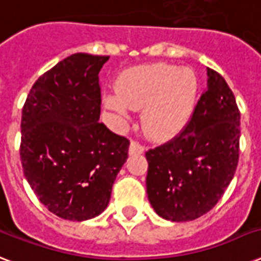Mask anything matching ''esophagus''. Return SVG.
<instances>
[{
    "mask_svg": "<svg viewBox=\"0 0 261 261\" xmlns=\"http://www.w3.org/2000/svg\"><path fill=\"white\" fill-rule=\"evenodd\" d=\"M143 151H145V147L141 143L137 142V141H131L130 147H128V153L130 154H142Z\"/></svg>",
    "mask_w": 261,
    "mask_h": 261,
    "instance_id": "obj_1",
    "label": "esophagus"
}]
</instances>
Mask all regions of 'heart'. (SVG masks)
Masks as SVG:
<instances>
[{"mask_svg":"<svg viewBox=\"0 0 261 261\" xmlns=\"http://www.w3.org/2000/svg\"><path fill=\"white\" fill-rule=\"evenodd\" d=\"M198 94L199 80L192 69L151 63L127 71L119 89L106 93L104 102L122 116H127L130 108L143 110L147 134L154 139H171L191 120Z\"/></svg>","mask_w":261,"mask_h":261,"instance_id":"1","label":"heart"}]
</instances>
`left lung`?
I'll return each mask as SVG.
<instances>
[{
	"mask_svg": "<svg viewBox=\"0 0 261 261\" xmlns=\"http://www.w3.org/2000/svg\"><path fill=\"white\" fill-rule=\"evenodd\" d=\"M207 88L186 128L146 151L147 198L160 217L187 222L222 198L240 153V111L222 75L207 69Z\"/></svg>",
	"mask_w": 261,
	"mask_h": 261,
	"instance_id": "1",
	"label": "left lung"
}]
</instances>
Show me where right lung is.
Masks as SVG:
<instances>
[{
	"label": "right lung",
	"instance_id": "add662e5",
	"mask_svg": "<svg viewBox=\"0 0 261 261\" xmlns=\"http://www.w3.org/2000/svg\"><path fill=\"white\" fill-rule=\"evenodd\" d=\"M108 58L67 57L39 77L22 107V171L59 218L81 222L101 214L128 155L130 141L98 122V73Z\"/></svg>",
	"mask_w": 261,
	"mask_h": 261
}]
</instances>
